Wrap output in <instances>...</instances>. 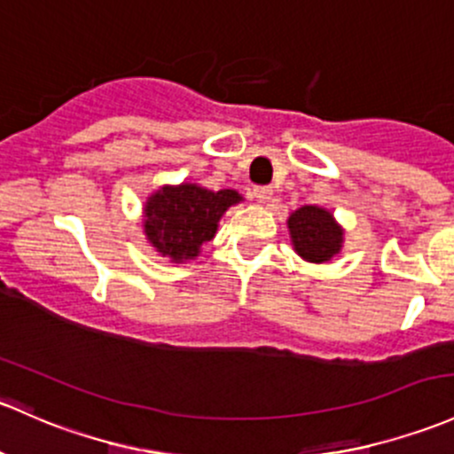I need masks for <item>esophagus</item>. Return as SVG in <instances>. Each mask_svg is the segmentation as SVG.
<instances>
[{
	"label": "esophagus",
	"instance_id": "esophagus-1",
	"mask_svg": "<svg viewBox=\"0 0 454 454\" xmlns=\"http://www.w3.org/2000/svg\"><path fill=\"white\" fill-rule=\"evenodd\" d=\"M252 195H254V198H256V202L265 204V202H270L271 195H274V191H271V187H254V191H252Z\"/></svg>",
	"mask_w": 454,
	"mask_h": 454
}]
</instances>
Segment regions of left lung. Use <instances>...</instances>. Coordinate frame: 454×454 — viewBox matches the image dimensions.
I'll use <instances>...</instances> for the list:
<instances>
[{"label": "left lung", "instance_id": "8db88e82", "mask_svg": "<svg viewBox=\"0 0 454 454\" xmlns=\"http://www.w3.org/2000/svg\"><path fill=\"white\" fill-rule=\"evenodd\" d=\"M289 232L295 252L311 263H326L340 252L341 228L333 215L319 207H302L289 217Z\"/></svg>", "mask_w": 454, "mask_h": 454}]
</instances>
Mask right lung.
Segmentation results:
<instances>
[{
    "mask_svg": "<svg viewBox=\"0 0 454 454\" xmlns=\"http://www.w3.org/2000/svg\"><path fill=\"white\" fill-rule=\"evenodd\" d=\"M241 195L232 189L208 191L198 184L163 187L145 204V235L152 246L176 263L198 256L211 241L217 222Z\"/></svg>",
    "mask_w": 454,
    "mask_h": 454,
    "instance_id": "right-lung-1",
    "label": "right lung"
}]
</instances>
